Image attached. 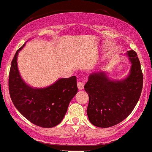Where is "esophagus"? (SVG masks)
<instances>
[{
	"label": "esophagus",
	"instance_id": "1",
	"mask_svg": "<svg viewBox=\"0 0 152 152\" xmlns=\"http://www.w3.org/2000/svg\"><path fill=\"white\" fill-rule=\"evenodd\" d=\"M77 86H78V89H84V84L82 82V81H79L77 84Z\"/></svg>",
	"mask_w": 152,
	"mask_h": 152
}]
</instances>
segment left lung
I'll return each mask as SVG.
<instances>
[{"label":"left lung","instance_id":"8db88e82","mask_svg":"<svg viewBox=\"0 0 152 152\" xmlns=\"http://www.w3.org/2000/svg\"><path fill=\"white\" fill-rule=\"evenodd\" d=\"M131 66L125 77L113 79L105 71L91 73L84 90L89 95L87 114L89 122L98 127H110L131 114L143 88V73L136 52L127 51Z\"/></svg>","mask_w":152,"mask_h":152}]
</instances>
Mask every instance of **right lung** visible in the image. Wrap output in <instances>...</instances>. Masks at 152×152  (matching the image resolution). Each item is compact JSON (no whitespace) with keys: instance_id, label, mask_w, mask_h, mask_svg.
<instances>
[{"instance_id":"right-lung-1","label":"right lung","mask_w":152,"mask_h":152,"mask_svg":"<svg viewBox=\"0 0 152 152\" xmlns=\"http://www.w3.org/2000/svg\"><path fill=\"white\" fill-rule=\"evenodd\" d=\"M26 43L17 51L11 65L9 79L11 98L19 112L30 122L45 128L55 127L62 122L70 102L77 93L76 77L60 78L42 88L30 86L22 78L17 65L19 52Z\"/></svg>"}]
</instances>
